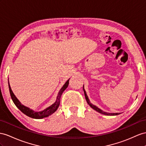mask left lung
<instances>
[{
    "mask_svg": "<svg viewBox=\"0 0 146 146\" xmlns=\"http://www.w3.org/2000/svg\"><path fill=\"white\" fill-rule=\"evenodd\" d=\"M83 91H84V96H85V98H86V101L88 102V104H89V106H90V107L92 108V109H94L95 110H96L97 111L99 112V113H102V114H104V115H119V113H107V112H105L102 111V110H100V109H99V108L98 107L95 106L94 105H93V104H92L90 101H89V100L88 98V96L86 94V91H84V88H83Z\"/></svg>",
    "mask_w": 146,
    "mask_h": 146,
    "instance_id": "obj_1",
    "label": "left lung"
}]
</instances>
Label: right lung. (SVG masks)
Listing matches in <instances>:
<instances>
[{
    "instance_id": "add662e5",
    "label": "right lung",
    "mask_w": 146,
    "mask_h": 146,
    "mask_svg": "<svg viewBox=\"0 0 146 146\" xmlns=\"http://www.w3.org/2000/svg\"><path fill=\"white\" fill-rule=\"evenodd\" d=\"M69 80L66 82L65 84L63 86V87L60 89V91L58 92L57 100H56L54 104H52V105L50 106V107L47 108L46 109L44 110L43 111H35L29 109V108L22 105V104L20 102L19 100H18V99L16 98V96L14 95L12 89H11L10 86L9 84V88L11 98H12L13 103L15 104V105L17 106V107L18 108V109H20V110L23 112L24 114L28 116V117L33 118H35V119H41L45 117H47L49 115H52V113H54V112L57 110V109L60 106V103L61 96L63 92L65 90L67 87H68V84H69Z\"/></svg>"
}]
</instances>
